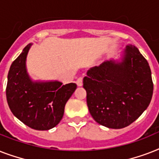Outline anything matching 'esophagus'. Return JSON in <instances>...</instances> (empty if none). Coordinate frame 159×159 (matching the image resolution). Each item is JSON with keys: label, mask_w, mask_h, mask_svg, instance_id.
Segmentation results:
<instances>
[{"label": "esophagus", "mask_w": 159, "mask_h": 159, "mask_svg": "<svg viewBox=\"0 0 159 159\" xmlns=\"http://www.w3.org/2000/svg\"><path fill=\"white\" fill-rule=\"evenodd\" d=\"M76 83L78 87H82V77H79V78H77V80L76 81Z\"/></svg>", "instance_id": "obj_1"}]
</instances>
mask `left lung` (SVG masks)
<instances>
[{"label":"left lung","instance_id":"1","mask_svg":"<svg viewBox=\"0 0 159 159\" xmlns=\"http://www.w3.org/2000/svg\"><path fill=\"white\" fill-rule=\"evenodd\" d=\"M83 87L92 118L110 129L135 121L148 108L153 92L148 62L132 44L126 45L120 60L112 58L90 68Z\"/></svg>","mask_w":159,"mask_h":159}]
</instances>
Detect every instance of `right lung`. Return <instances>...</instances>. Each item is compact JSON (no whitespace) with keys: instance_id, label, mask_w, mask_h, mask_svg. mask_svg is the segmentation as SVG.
<instances>
[{"instance_id":"right-lung-1","label":"right lung","mask_w":159,"mask_h":159,"mask_svg":"<svg viewBox=\"0 0 159 159\" xmlns=\"http://www.w3.org/2000/svg\"><path fill=\"white\" fill-rule=\"evenodd\" d=\"M32 43L24 48L11 64L7 77L6 99L11 112L29 127L48 130L59 123L65 105L77 88L76 83L34 81L26 67Z\"/></svg>"}]
</instances>
